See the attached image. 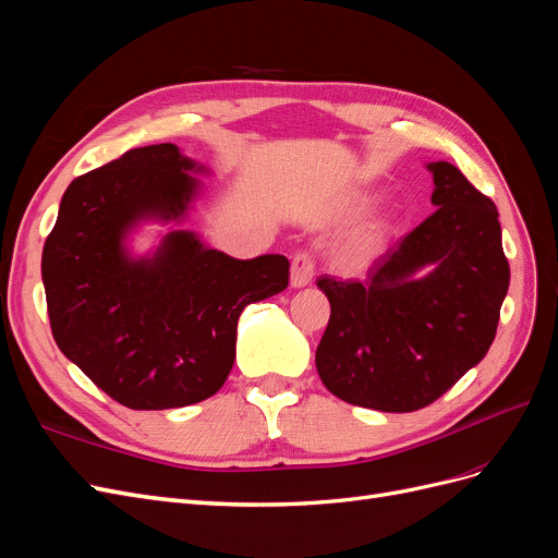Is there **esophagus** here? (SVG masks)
I'll return each instance as SVG.
<instances>
[{
    "label": "esophagus",
    "mask_w": 558,
    "mask_h": 558,
    "mask_svg": "<svg viewBox=\"0 0 558 558\" xmlns=\"http://www.w3.org/2000/svg\"><path fill=\"white\" fill-rule=\"evenodd\" d=\"M314 279V260L310 253L300 251L295 253V258L291 263V286L293 289H305Z\"/></svg>",
    "instance_id": "obj_1"
}]
</instances>
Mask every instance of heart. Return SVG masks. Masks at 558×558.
<instances>
[{"instance_id": "1", "label": "heart", "mask_w": 558, "mask_h": 558, "mask_svg": "<svg viewBox=\"0 0 558 558\" xmlns=\"http://www.w3.org/2000/svg\"><path fill=\"white\" fill-rule=\"evenodd\" d=\"M365 207H367V197H356L347 207V214L349 216H356ZM384 238H386V223L379 221V218H377V221H369V223L361 226L356 230V234H353V238H351V244H349L351 256L353 258L373 256V253H377V248L384 244Z\"/></svg>"}]
</instances>
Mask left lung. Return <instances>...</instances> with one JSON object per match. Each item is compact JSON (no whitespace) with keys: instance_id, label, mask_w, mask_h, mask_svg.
<instances>
[{"instance_id":"left-lung-1","label":"left lung","mask_w":558,"mask_h":558,"mask_svg":"<svg viewBox=\"0 0 558 558\" xmlns=\"http://www.w3.org/2000/svg\"><path fill=\"white\" fill-rule=\"evenodd\" d=\"M426 170L435 214L377 258L365 281H316L330 302L318 377L359 408L414 412L447 393L486 356L508 295L496 205L451 162Z\"/></svg>"}]
</instances>
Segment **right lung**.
<instances>
[{"label":"right lung","mask_w":558,"mask_h":558,"mask_svg":"<svg viewBox=\"0 0 558 558\" xmlns=\"http://www.w3.org/2000/svg\"><path fill=\"white\" fill-rule=\"evenodd\" d=\"M209 174L174 144L132 148L64 191L41 256L50 330L95 386L130 410L207 400L234 363L238 320L289 286V258L238 260L170 230L134 256L142 223H183Z\"/></svg>","instance_id":"add662e5"}]
</instances>
